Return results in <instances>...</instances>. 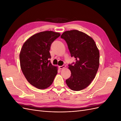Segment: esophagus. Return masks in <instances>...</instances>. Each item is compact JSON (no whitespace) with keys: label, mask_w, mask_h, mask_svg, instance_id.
Instances as JSON below:
<instances>
[{"label":"esophagus","mask_w":121,"mask_h":121,"mask_svg":"<svg viewBox=\"0 0 121 121\" xmlns=\"http://www.w3.org/2000/svg\"><path fill=\"white\" fill-rule=\"evenodd\" d=\"M65 67V65H61V66H60V67H59V68H60V69H64Z\"/></svg>","instance_id":"1"}]
</instances>
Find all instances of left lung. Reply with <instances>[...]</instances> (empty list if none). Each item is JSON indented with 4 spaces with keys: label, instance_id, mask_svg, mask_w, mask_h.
I'll return each mask as SVG.
<instances>
[{
    "label": "left lung",
    "instance_id": "1",
    "mask_svg": "<svg viewBox=\"0 0 121 121\" xmlns=\"http://www.w3.org/2000/svg\"><path fill=\"white\" fill-rule=\"evenodd\" d=\"M76 62L69 65L71 75L65 80L71 90L80 91L88 86L96 76L99 65V52L94 40L84 33L73 30L60 36Z\"/></svg>",
    "mask_w": 121,
    "mask_h": 121
}]
</instances>
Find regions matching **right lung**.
Returning <instances> with one entry per match:
<instances>
[{
  "instance_id": "add662e5",
  "label": "right lung",
  "mask_w": 121,
  "mask_h": 121,
  "mask_svg": "<svg viewBox=\"0 0 121 121\" xmlns=\"http://www.w3.org/2000/svg\"><path fill=\"white\" fill-rule=\"evenodd\" d=\"M60 33L46 31L32 36L26 41L20 53V65L25 78L32 85L44 89L52 85L57 73L50 63L49 50Z\"/></svg>"
}]
</instances>
